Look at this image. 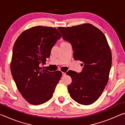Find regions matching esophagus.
Returning a JSON list of instances; mask_svg holds the SVG:
<instances>
[{"label":"esophagus","mask_w":125,"mask_h":125,"mask_svg":"<svg viewBox=\"0 0 125 125\" xmlns=\"http://www.w3.org/2000/svg\"><path fill=\"white\" fill-rule=\"evenodd\" d=\"M65 74H66V73H65V72H62V75L64 76V75H65Z\"/></svg>","instance_id":"esophagus-1"}]
</instances>
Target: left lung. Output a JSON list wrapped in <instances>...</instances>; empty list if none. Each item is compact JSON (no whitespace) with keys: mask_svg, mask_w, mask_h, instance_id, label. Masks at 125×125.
Wrapping results in <instances>:
<instances>
[{"mask_svg":"<svg viewBox=\"0 0 125 125\" xmlns=\"http://www.w3.org/2000/svg\"><path fill=\"white\" fill-rule=\"evenodd\" d=\"M58 30L72 46L74 60L83 62L84 66L79 73H66L72 79L68 86L70 96L80 104H92L101 96L109 80L112 55L106 38L90 24L58 27Z\"/></svg>","mask_w":125,"mask_h":125,"instance_id":"8db88e82","label":"left lung"}]
</instances>
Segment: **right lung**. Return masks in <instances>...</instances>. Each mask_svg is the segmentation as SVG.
Wrapping results in <instances>:
<instances>
[{
    "instance_id": "add662e5",
    "label": "right lung",
    "mask_w": 125,
    "mask_h": 125,
    "mask_svg": "<svg viewBox=\"0 0 125 125\" xmlns=\"http://www.w3.org/2000/svg\"><path fill=\"white\" fill-rule=\"evenodd\" d=\"M61 37L56 28L38 26L23 31L15 42L11 74L21 95L31 104L40 105L49 100L62 77L61 71L51 72L40 67L45 64Z\"/></svg>"
}]
</instances>
